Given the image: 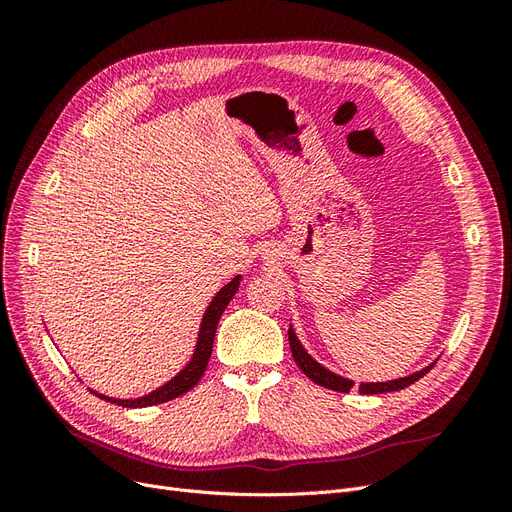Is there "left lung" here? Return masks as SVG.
<instances>
[{
    "label": "left lung",
    "mask_w": 512,
    "mask_h": 512,
    "mask_svg": "<svg viewBox=\"0 0 512 512\" xmlns=\"http://www.w3.org/2000/svg\"><path fill=\"white\" fill-rule=\"evenodd\" d=\"M288 342H290V350H292L294 361H297V365L301 367V371H303V374H305L309 380H314L316 384L324 386V389L339 391V393H348V391L352 389V386H354L352 380H348V378H344V376L333 374V371H329L327 367H322L316 359H312V356L307 354V350H305V348L301 346V342H299L297 333H294L292 324H290V329H288ZM431 367H433V363H431L429 367L421 369V371H416V374H410V376H406V378L389 380V382H361V384H359V393H363V395H378V393L401 391V389H406V386L414 384L418 378H423Z\"/></svg>",
    "instance_id": "8db88e82"
}]
</instances>
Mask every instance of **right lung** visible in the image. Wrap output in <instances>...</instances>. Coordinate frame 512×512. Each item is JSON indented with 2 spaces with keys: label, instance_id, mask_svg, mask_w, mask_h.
<instances>
[{
  "label": "right lung",
  "instance_id": "add662e5",
  "mask_svg": "<svg viewBox=\"0 0 512 512\" xmlns=\"http://www.w3.org/2000/svg\"><path fill=\"white\" fill-rule=\"evenodd\" d=\"M239 284H241V275L232 277V280L226 286H222L220 292L211 299L209 307L205 309L203 320H200L198 339H196L192 359L188 361V365H185L179 371L175 378H170L166 384L158 386L156 391H151V393H147L143 397H136V399H115V397H108V395H102V393H96V391H91V393H96L98 397L111 401V404H117L121 408H147V406L164 404V401H170V399H175V397H179L183 393H188L190 389H194V386L198 384V380L203 378L205 369H207L209 356H211V350H213L215 329H218V322H220V318L224 314L226 305L237 294Z\"/></svg>",
  "mask_w": 512,
  "mask_h": 512
}]
</instances>
